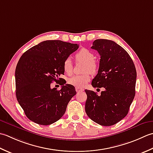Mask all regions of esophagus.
I'll return each instance as SVG.
<instances>
[{
    "label": "esophagus",
    "instance_id": "esophagus-1",
    "mask_svg": "<svg viewBox=\"0 0 153 153\" xmlns=\"http://www.w3.org/2000/svg\"><path fill=\"white\" fill-rule=\"evenodd\" d=\"M75 89H76V91L77 92H80L84 91V89L81 88H78V87H76Z\"/></svg>",
    "mask_w": 153,
    "mask_h": 153
}]
</instances>
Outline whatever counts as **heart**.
<instances>
[{"label": "heart", "instance_id": "1", "mask_svg": "<svg viewBox=\"0 0 153 153\" xmlns=\"http://www.w3.org/2000/svg\"><path fill=\"white\" fill-rule=\"evenodd\" d=\"M75 57L78 61L85 62V65L83 68V72L86 73L70 77L68 79V83L78 88H82L90 80V74L88 72L91 74L96 73L98 70V65L94 61V53L86 48L81 49L79 51H78ZM63 67L65 73L68 75L72 74L73 66L72 60L70 57H67L64 61Z\"/></svg>", "mask_w": 153, "mask_h": 153}]
</instances>
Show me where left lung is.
<instances>
[{"label":"left lung","instance_id":"obj_1","mask_svg":"<svg viewBox=\"0 0 153 153\" xmlns=\"http://www.w3.org/2000/svg\"><path fill=\"white\" fill-rule=\"evenodd\" d=\"M91 48L100 55L98 74L92 85L104 90L98 96L85 90V111L94 122L111 126L128 114L135 95L136 68L128 53L111 40L96 39Z\"/></svg>","mask_w":153,"mask_h":153}]
</instances>
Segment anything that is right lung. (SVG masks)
Instances as JSON below:
<instances>
[{"instance_id": "right-lung-1", "label": "right lung", "mask_w": 153, "mask_h": 153, "mask_svg": "<svg viewBox=\"0 0 153 153\" xmlns=\"http://www.w3.org/2000/svg\"><path fill=\"white\" fill-rule=\"evenodd\" d=\"M79 46L61 40H47L21 56L15 71L16 96L27 117L34 123L48 126L56 122L76 94L74 86L59 77L64 74V61ZM53 81L60 82L61 90L51 88Z\"/></svg>"}]
</instances>
